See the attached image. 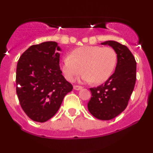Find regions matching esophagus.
<instances>
[{
	"label": "esophagus",
	"instance_id": "1",
	"mask_svg": "<svg viewBox=\"0 0 153 153\" xmlns=\"http://www.w3.org/2000/svg\"><path fill=\"white\" fill-rule=\"evenodd\" d=\"M73 88L76 91H79V90H81V89L82 88V87L79 86V85H74V86H73Z\"/></svg>",
	"mask_w": 153,
	"mask_h": 153
}]
</instances>
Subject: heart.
<instances>
[{
    "mask_svg": "<svg viewBox=\"0 0 153 153\" xmlns=\"http://www.w3.org/2000/svg\"><path fill=\"white\" fill-rule=\"evenodd\" d=\"M117 61V53L111 47L84 46L72 51L71 55L64 56L59 63V68L70 82L74 81L83 71L82 82L101 83L112 74Z\"/></svg>",
    "mask_w": 153,
    "mask_h": 153,
    "instance_id": "b5f03b06",
    "label": "heart"
}]
</instances>
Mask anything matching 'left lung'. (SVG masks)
Instances as JSON below:
<instances>
[{
    "mask_svg": "<svg viewBox=\"0 0 153 153\" xmlns=\"http://www.w3.org/2000/svg\"><path fill=\"white\" fill-rule=\"evenodd\" d=\"M108 45L117 54L115 71L104 83L91 88V99L88 103L89 112L101 120L115 118L126 108L136 81V61L130 50L115 41L101 43Z\"/></svg>",
    "mask_w": 153,
    "mask_h": 153,
    "instance_id": "8db88e82",
    "label": "left lung"
}]
</instances>
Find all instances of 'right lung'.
<instances>
[{"mask_svg":"<svg viewBox=\"0 0 153 153\" xmlns=\"http://www.w3.org/2000/svg\"><path fill=\"white\" fill-rule=\"evenodd\" d=\"M62 51L55 42L32 45L22 54L16 68V94L22 109L33 121L45 122L59 110L73 90L59 68Z\"/></svg>","mask_w":153,"mask_h":153,"instance_id":"right-lung-1","label":"right lung"}]
</instances>
